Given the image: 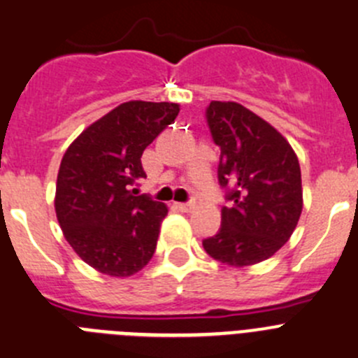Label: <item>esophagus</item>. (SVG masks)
<instances>
[{
  "mask_svg": "<svg viewBox=\"0 0 358 358\" xmlns=\"http://www.w3.org/2000/svg\"><path fill=\"white\" fill-rule=\"evenodd\" d=\"M176 208L182 210V212H190L194 208V203H176Z\"/></svg>",
  "mask_w": 358,
  "mask_h": 358,
  "instance_id": "esophagus-1",
  "label": "esophagus"
}]
</instances>
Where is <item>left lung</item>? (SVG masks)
<instances>
[{
  "label": "left lung",
  "instance_id": "left-lung-1",
  "mask_svg": "<svg viewBox=\"0 0 358 358\" xmlns=\"http://www.w3.org/2000/svg\"><path fill=\"white\" fill-rule=\"evenodd\" d=\"M206 122L220 148L219 183L228 189L217 235L203 240L229 266L265 262L293 235L302 213V176L292 145L236 102L212 100Z\"/></svg>",
  "mask_w": 358,
  "mask_h": 358
}]
</instances>
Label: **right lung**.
Listing matches in <instances>:
<instances>
[{
    "instance_id": "obj_1",
    "label": "right lung",
    "mask_w": 358,
    "mask_h": 358,
    "mask_svg": "<svg viewBox=\"0 0 358 358\" xmlns=\"http://www.w3.org/2000/svg\"><path fill=\"white\" fill-rule=\"evenodd\" d=\"M178 103L130 100L83 130L59 164L55 208L79 258L111 277H129L152 259L168 206L138 196L141 155L175 122Z\"/></svg>"
}]
</instances>
